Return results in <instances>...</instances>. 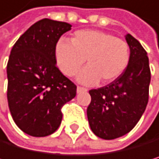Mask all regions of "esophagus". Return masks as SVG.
<instances>
[{
	"label": "esophagus",
	"mask_w": 159,
	"mask_h": 159,
	"mask_svg": "<svg viewBox=\"0 0 159 159\" xmlns=\"http://www.w3.org/2000/svg\"><path fill=\"white\" fill-rule=\"evenodd\" d=\"M88 89L86 88H83V87H77V93H82V91H87Z\"/></svg>",
	"instance_id": "34e87169"
}]
</instances>
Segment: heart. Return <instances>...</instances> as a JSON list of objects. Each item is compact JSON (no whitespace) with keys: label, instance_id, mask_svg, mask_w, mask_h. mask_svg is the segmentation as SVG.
<instances>
[{"label":"heart","instance_id":"b5f03b06","mask_svg":"<svg viewBox=\"0 0 159 159\" xmlns=\"http://www.w3.org/2000/svg\"><path fill=\"white\" fill-rule=\"evenodd\" d=\"M70 43L59 41L55 46V62L59 70L69 77L78 75V81L85 85H95L101 79L111 83L123 74L130 63L131 52L127 43L112 34L99 30H78Z\"/></svg>","mask_w":159,"mask_h":159}]
</instances>
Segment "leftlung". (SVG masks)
<instances>
[{"instance_id":"obj_1","label":"left lung","mask_w":159,"mask_h":159,"mask_svg":"<svg viewBox=\"0 0 159 159\" xmlns=\"http://www.w3.org/2000/svg\"><path fill=\"white\" fill-rule=\"evenodd\" d=\"M131 59L121 76L109 85L90 89L87 115L91 131L103 139H114L137 124L147 107L151 70L147 52L131 34L126 35Z\"/></svg>"}]
</instances>
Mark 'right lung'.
Returning a JSON list of instances; mask_svg holds the SVG:
<instances>
[{"mask_svg":"<svg viewBox=\"0 0 159 159\" xmlns=\"http://www.w3.org/2000/svg\"><path fill=\"white\" fill-rule=\"evenodd\" d=\"M71 25L43 19L13 46L7 66V101L16 125L31 136H47L62 121V107L76 95V86L56 66L55 46Z\"/></svg>","mask_w":159,"mask_h":159,"instance_id":"right-lung-1","label":"right lung"}]
</instances>
